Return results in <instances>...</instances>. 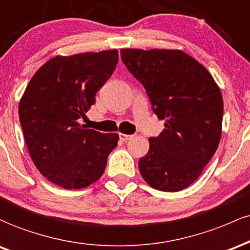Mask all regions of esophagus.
<instances>
[{"mask_svg":"<svg viewBox=\"0 0 250 250\" xmlns=\"http://www.w3.org/2000/svg\"><path fill=\"white\" fill-rule=\"evenodd\" d=\"M131 138H132V136H130V134L119 133V139L122 140V142H127V140H130Z\"/></svg>","mask_w":250,"mask_h":250,"instance_id":"1","label":"esophagus"}]
</instances>
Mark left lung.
Here are the masks:
<instances>
[{
	"mask_svg": "<svg viewBox=\"0 0 250 250\" xmlns=\"http://www.w3.org/2000/svg\"><path fill=\"white\" fill-rule=\"evenodd\" d=\"M120 55L165 122L161 134L148 139L140 173L153 189L181 191L200 177L217 150L223 118L220 88L206 67L182 50L122 49Z\"/></svg>",
	"mask_w": 250,
	"mask_h": 250,
	"instance_id": "left-lung-1",
	"label": "left lung"
}]
</instances>
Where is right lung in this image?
Wrapping results in <instances>:
<instances>
[{"mask_svg": "<svg viewBox=\"0 0 250 250\" xmlns=\"http://www.w3.org/2000/svg\"><path fill=\"white\" fill-rule=\"evenodd\" d=\"M117 63L116 49L55 57L35 73L20 102V124L35 167L63 189L97 182L117 146V133L79 124Z\"/></svg>", "mask_w": 250, "mask_h": 250, "instance_id": "obj_1", "label": "right lung"}]
</instances>
